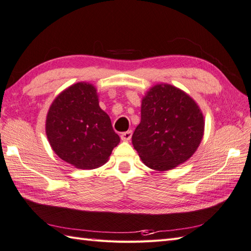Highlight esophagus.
<instances>
[{
  "mask_svg": "<svg viewBox=\"0 0 251 251\" xmlns=\"http://www.w3.org/2000/svg\"><path fill=\"white\" fill-rule=\"evenodd\" d=\"M131 137H132V131L124 132V133H121V135H120L121 140H124V142H129Z\"/></svg>",
  "mask_w": 251,
  "mask_h": 251,
  "instance_id": "esophagus-1",
  "label": "esophagus"
}]
</instances>
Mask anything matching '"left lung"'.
Wrapping results in <instances>:
<instances>
[{"label":"left lung","mask_w":251,"mask_h":251,"mask_svg":"<svg viewBox=\"0 0 251 251\" xmlns=\"http://www.w3.org/2000/svg\"><path fill=\"white\" fill-rule=\"evenodd\" d=\"M140 113L132 144L146 166L166 172L185 163L198 149L204 117L185 91L170 84H156L143 97Z\"/></svg>","instance_id":"8db88e82"}]
</instances>
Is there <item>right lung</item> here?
<instances>
[{
    "label": "right lung",
    "mask_w": 251,
    "mask_h": 251,
    "mask_svg": "<svg viewBox=\"0 0 251 251\" xmlns=\"http://www.w3.org/2000/svg\"><path fill=\"white\" fill-rule=\"evenodd\" d=\"M46 134L59 158L78 169L104 165L120 143L109 116L99 106L93 84L78 82L63 90L49 108Z\"/></svg>",
    "instance_id": "obj_1"
}]
</instances>
